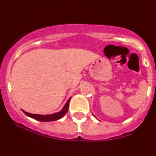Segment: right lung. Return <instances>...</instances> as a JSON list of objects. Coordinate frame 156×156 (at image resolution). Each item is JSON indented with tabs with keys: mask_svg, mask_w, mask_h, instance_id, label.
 I'll return each mask as SVG.
<instances>
[{
	"mask_svg": "<svg viewBox=\"0 0 156 156\" xmlns=\"http://www.w3.org/2000/svg\"><path fill=\"white\" fill-rule=\"evenodd\" d=\"M71 97L68 99L67 103H65V105H64L63 108L60 111V112L54 113V114H46V115H43V114H31V113H28L25 112V111L22 110L23 113L26 114L28 117L33 118V119H36V120L41 121V122H51V121H55L60 119L61 118H62L64 115L66 114V113L67 112L68 108H69V101H70Z\"/></svg>",
	"mask_w": 156,
	"mask_h": 156,
	"instance_id": "obj_1",
	"label": "right lung"
}]
</instances>
